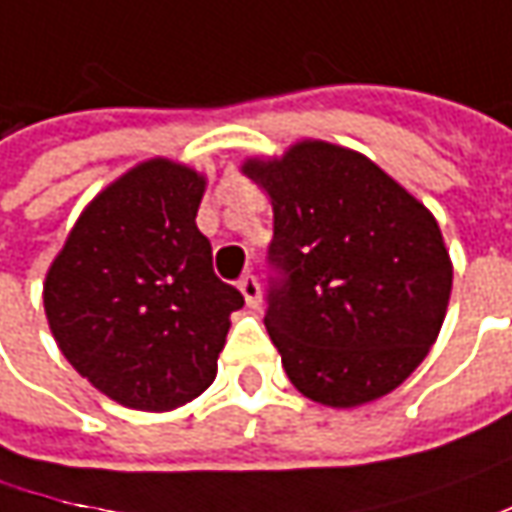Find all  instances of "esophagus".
Listing matches in <instances>:
<instances>
[{
    "instance_id": "esophagus-1",
    "label": "esophagus",
    "mask_w": 512,
    "mask_h": 512,
    "mask_svg": "<svg viewBox=\"0 0 512 512\" xmlns=\"http://www.w3.org/2000/svg\"><path fill=\"white\" fill-rule=\"evenodd\" d=\"M240 294L246 297V303L252 306V309H257L260 306V283H257L255 274H243L238 283Z\"/></svg>"
}]
</instances>
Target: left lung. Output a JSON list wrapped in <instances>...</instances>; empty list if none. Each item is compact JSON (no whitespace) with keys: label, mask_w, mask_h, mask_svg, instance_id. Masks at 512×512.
Here are the masks:
<instances>
[{"label":"left lung","mask_w":512,"mask_h":512,"mask_svg":"<svg viewBox=\"0 0 512 512\" xmlns=\"http://www.w3.org/2000/svg\"><path fill=\"white\" fill-rule=\"evenodd\" d=\"M272 198L263 323L291 385L331 408L385 397L428 357L453 266L431 212L365 155L300 141L243 164Z\"/></svg>","instance_id":"obj_1"}]
</instances>
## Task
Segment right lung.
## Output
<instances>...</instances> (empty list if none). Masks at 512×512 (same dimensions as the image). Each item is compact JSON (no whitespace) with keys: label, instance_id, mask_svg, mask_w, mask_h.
Returning <instances> with one entry per match:
<instances>
[{"label":"right lung","instance_id":"add662e5","mask_svg":"<svg viewBox=\"0 0 512 512\" xmlns=\"http://www.w3.org/2000/svg\"><path fill=\"white\" fill-rule=\"evenodd\" d=\"M206 178L144 161L98 192L45 280V314L67 362L101 394L172 411L212 385L243 294L212 269L195 215Z\"/></svg>","mask_w":512,"mask_h":512}]
</instances>
